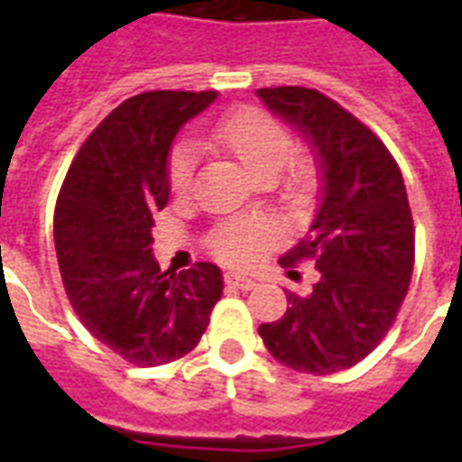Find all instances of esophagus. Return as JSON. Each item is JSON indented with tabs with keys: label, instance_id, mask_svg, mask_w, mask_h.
Masks as SVG:
<instances>
[{
	"label": "esophagus",
	"instance_id": "obj_1",
	"mask_svg": "<svg viewBox=\"0 0 462 462\" xmlns=\"http://www.w3.org/2000/svg\"><path fill=\"white\" fill-rule=\"evenodd\" d=\"M225 282H227V285H232V288H237V290H254V288H256V281H252V278H246V275H242V273H225Z\"/></svg>",
	"mask_w": 462,
	"mask_h": 462
}]
</instances>
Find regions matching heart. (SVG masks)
I'll list each match as a JSON object with an SVG mask.
<instances>
[{"label": "heart", "mask_w": 462, "mask_h": 462, "mask_svg": "<svg viewBox=\"0 0 462 462\" xmlns=\"http://www.w3.org/2000/svg\"><path fill=\"white\" fill-rule=\"evenodd\" d=\"M208 141L235 155L246 172L256 180H273L292 155V136L285 125L254 107L232 112L220 119L210 129ZM196 167H199V148L191 141L174 146L167 165V177H170V187L177 194H187L191 189ZM309 184H311V170L304 162H297L282 181L290 201H302ZM281 239L282 232L273 220L263 216H242L217 225L210 235V249L225 263L252 266Z\"/></svg>", "instance_id": "obj_1"}]
</instances>
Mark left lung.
Here are the masks:
<instances>
[{"mask_svg":"<svg viewBox=\"0 0 462 462\" xmlns=\"http://www.w3.org/2000/svg\"><path fill=\"white\" fill-rule=\"evenodd\" d=\"M256 96L319 165L314 220L281 259L285 268L314 259L319 281L307 297L288 292L285 316L261 323L259 336L295 372H340L381 343L408 292L415 227L405 181L386 146L319 90L281 86Z\"/></svg>","mask_w":462,"mask_h":462,"instance_id":"left-lung-1","label":"left lung"}]
</instances>
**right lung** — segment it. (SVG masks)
Listing matches in <instances>:
<instances>
[{
    "label": "right lung",
    "instance_id": "right-lung-1",
    "mask_svg": "<svg viewBox=\"0 0 462 462\" xmlns=\"http://www.w3.org/2000/svg\"><path fill=\"white\" fill-rule=\"evenodd\" d=\"M216 97V90L129 97L86 139L61 184L54 246L69 302L132 365H167L194 350L223 295L216 263L162 273L151 246L153 216L170 199L174 136Z\"/></svg>",
    "mask_w": 462,
    "mask_h": 462
}]
</instances>
